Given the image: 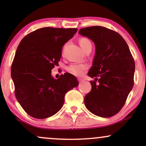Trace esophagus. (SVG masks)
Returning a JSON list of instances; mask_svg holds the SVG:
<instances>
[{
    "label": "esophagus",
    "mask_w": 146,
    "mask_h": 146,
    "mask_svg": "<svg viewBox=\"0 0 146 146\" xmlns=\"http://www.w3.org/2000/svg\"><path fill=\"white\" fill-rule=\"evenodd\" d=\"M78 81L80 83H82L84 81V80H82V79H81V78H78Z\"/></svg>",
    "instance_id": "34e87169"
}]
</instances>
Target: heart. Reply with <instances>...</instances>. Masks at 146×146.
Here are the masks:
<instances>
[{"instance_id":"heart-1","label":"heart","mask_w":146,"mask_h":146,"mask_svg":"<svg viewBox=\"0 0 146 146\" xmlns=\"http://www.w3.org/2000/svg\"><path fill=\"white\" fill-rule=\"evenodd\" d=\"M79 43H80V45L84 51L88 47H92L91 42L88 38H80V40H79ZM86 68L87 66L86 64H71L67 68V70L71 74L75 75H81L83 73L84 71L86 69Z\"/></svg>"}]
</instances>
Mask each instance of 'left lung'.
<instances>
[{"mask_svg":"<svg viewBox=\"0 0 146 146\" xmlns=\"http://www.w3.org/2000/svg\"><path fill=\"white\" fill-rule=\"evenodd\" d=\"M79 33L95 45L93 66L88 73L95 80L90 81L92 88L84 98L85 106L97 116H113L121 110L133 87V57L125 40L113 30L93 26L80 29Z\"/></svg>","mask_w":146,"mask_h":146,"instance_id":"left-lung-1","label":"left lung"}]
</instances>
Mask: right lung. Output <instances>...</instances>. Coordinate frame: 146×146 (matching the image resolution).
Instances as JSON below:
<instances>
[{
    "mask_svg": "<svg viewBox=\"0 0 146 146\" xmlns=\"http://www.w3.org/2000/svg\"><path fill=\"white\" fill-rule=\"evenodd\" d=\"M77 31V28H41L27 35L18 45L11 75L16 98L31 117L53 116L62 107L65 94L78 86L76 77L68 73L57 80L51 76L63 45Z\"/></svg>",
    "mask_w": 146,
    "mask_h": 146,
    "instance_id": "right-lung-1",
    "label": "right lung"
}]
</instances>
